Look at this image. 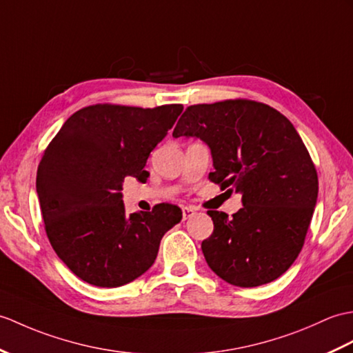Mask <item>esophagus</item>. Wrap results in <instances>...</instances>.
Segmentation results:
<instances>
[{
    "label": "esophagus",
    "mask_w": 353,
    "mask_h": 353,
    "mask_svg": "<svg viewBox=\"0 0 353 353\" xmlns=\"http://www.w3.org/2000/svg\"><path fill=\"white\" fill-rule=\"evenodd\" d=\"M194 215H195V209L192 206H183L182 208V216H183V219L192 218Z\"/></svg>",
    "instance_id": "esophagus-1"
}]
</instances>
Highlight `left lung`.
Returning <instances> with one entry per match:
<instances>
[{
    "label": "left lung",
    "mask_w": 353,
    "mask_h": 353,
    "mask_svg": "<svg viewBox=\"0 0 353 353\" xmlns=\"http://www.w3.org/2000/svg\"><path fill=\"white\" fill-rule=\"evenodd\" d=\"M173 137L209 145L210 182L242 194L228 218L209 210L214 233L201 242L209 268L224 281L257 288L276 280L302 250L317 201L319 180L290 120L266 103L228 99L188 106Z\"/></svg>",
    "instance_id": "obj_1"
}]
</instances>
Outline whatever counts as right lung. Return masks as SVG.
I'll list each match as a JSON object with an SVG mask.
<instances>
[{"label": "right lung", "instance_id": "add662e5", "mask_svg": "<svg viewBox=\"0 0 353 353\" xmlns=\"http://www.w3.org/2000/svg\"><path fill=\"white\" fill-rule=\"evenodd\" d=\"M183 105L139 108L97 103L64 121L42 157L36 190L45 230L64 265L97 288H119L143 275L162 236L182 219L170 203L126 215L123 182H144L150 152Z\"/></svg>", "mask_w": 353, "mask_h": 353}]
</instances>
